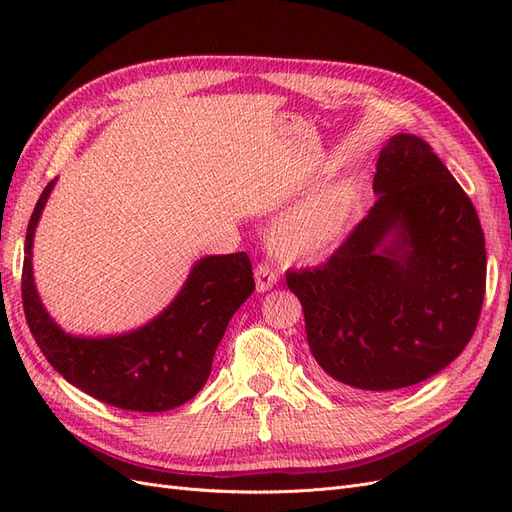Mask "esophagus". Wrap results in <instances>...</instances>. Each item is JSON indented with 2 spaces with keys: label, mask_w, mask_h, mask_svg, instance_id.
<instances>
[{
  "label": "esophagus",
  "mask_w": 512,
  "mask_h": 512,
  "mask_svg": "<svg viewBox=\"0 0 512 512\" xmlns=\"http://www.w3.org/2000/svg\"><path fill=\"white\" fill-rule=\"evenodd\" d=\"M256 277V290L258 292H267L277 284V275L267 267V265H258L254 271Z\"/></svg>",
  "instance_id": "esophagus-1"
}]
</instances>
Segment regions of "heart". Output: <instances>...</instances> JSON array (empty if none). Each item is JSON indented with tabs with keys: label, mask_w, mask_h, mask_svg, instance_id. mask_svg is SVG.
<instances>
[{
	"label": "heart",
	"mask_w": 512,
	"mask_h": 512,
	"mask_svg": "<svg viewBox=\"0 0 512 512\" xmlns=\"http://www.w3.org/2000/svg\"><path fill=\"white\" fill-rule=\"evenodd\" d=\"M361 205V188L342 181L320 188L303 203L288 209L271 226V247L292 262L314 260L342 241Z\"/></svg>",
	"instance_id": "1"
}]
</instances>
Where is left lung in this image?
Here are the masks:
<instances>
[{
	"label": "left lung",
	"mask_w": 512,
	"mask_h": 512,
	"mask_svg": "<svg viewBox=\"0 0 512 512\" xmlns=\"http://www.w3.org/2000/svg\"><path fill=\"white\" fill-rule=\"evenodd\" d=\"M374 192L367 218L322 267L286 275L320 378L354 395L436 376L468 346L485 299L476 209L423 138L382 145Z\"/></svg>",
	"instance_id": "8db88e82"
}]
</instances>
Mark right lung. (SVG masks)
Listing matches in <instances>:
<instances>
[{"label":"right lung","instance_id":"right-lung-1","mask_svg":"<svg viewBox=\"0 0 512 512\" xmlns=\"http://www.w3.org/2000/svg\"><path fill=\"white\" fill-rule=\"evenodd\" d=\"M57 179L40 194L25 237L23 307L40 350L61 376L104 404L166 412L203 389L230 318L254 292L245 252L196 260L177 297L158 316L115 335H74L44 307L34 280V237Z\"/></svg>","mask_w":512,"mask_h":512}]
</instances>
